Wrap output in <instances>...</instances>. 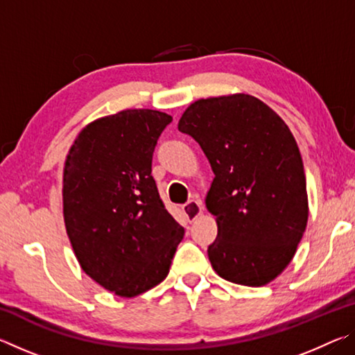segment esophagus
Returning a JSON list of instances; mask_svg holds the SVG:
<instances>
[{
	"label": "esophagus",
	"mask_w": 355,
	"mask_h": 355,
	"mask_svg": "<svg viewBox=\"0 0 355 355\" xmlns=\"http://www.w3.org/2000/svg\"><path fill=\"white\" fill-rule=\"evenodd\" d=\"M202 211H203V205L200 200L192 199L183 205V213L186 218H188V220H196L202 214Z\"/></svg>",
	"instance_id": "1"
}]
</instances>
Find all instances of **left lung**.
<instances>
[{
  "mask_svg": "<svg viewBox=\"0 0 355 355\" xmlns=\"http://www.w3.org/2000/svg\"><path fill=\"white\" fill-rule=\"evenodd\" d=\"M178 130L194 137L214 172L207 208L218 238L208 258L219 277L263 286L284 272L309 220L304 163L288 125L249 94L191 103Z\"/></svg>",
  "mask_w": 355,
  "mask_h": 355,
  "instance_id": "obj_1",
  "label": "left lung"
}]
</instances>
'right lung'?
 I'll use <instances>...</instances> for the list:
<instances>
[{"mask_svg": "<svg viewBox=\"0 0 355 355\" xmlns=\"http://www.w3.org/2000/svg\"><path fill=\"white\" fill-rule=\"evenodd\" d=\"M171 122L156 110L100 117L80 131L65 158L64 222L75 257L120 297L161 284L184 235L152 177L156 141Z\"/></svg>", "mask_w": 355, "mask_h": 355, "instance_id": "1", "label": "right lung"}]
</instances>
